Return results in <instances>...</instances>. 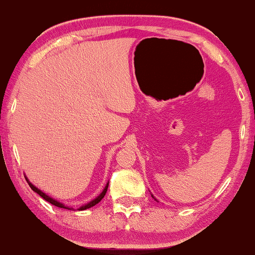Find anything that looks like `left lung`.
Here are the masks:
<instances>
[{
	"mask_svg": "<svg viewBox=\"0 0 255 255\" xmlns=\"http://www.w3.org/2000/svg\"><path fill=\"white\" fill-rule=\"evenodd\" d=\"M151 198H153V199H155V198H154V195H151ZM156 200V199H155Z\"/></svg>",
	"mask_w": 255,
	"mask_h": 255,
	"instance_id": "1",
	"label": "left lung"
}]
</instances>
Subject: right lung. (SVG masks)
Here are the masks:
<instances>
[{
	"label": "right lung",
	"instance_id": "obj_1",
	"mask_svg": "<svg viewBox=\"0 0 255 255\" xmlns=\"http://www.w3.org/2000/svg\"><path fill=\"white\" fill-rule=\"evenodd\" d=\"M24 178H25V180H27V182H28L29 187H30V188L33 189V191H34L35 193H37V194L40 195L41 198H43L44 200H46V201L49 202V204L54 205V206H56V207H60V208H64V209H74L73 207H69V206H66L64 204H62V202L57 201L56 199L51 198V196H49L48 194H46V193H44V192H42L41 189H38L36 186H34L33 183H31L30 181H29L28 178H27V176H25V175H24ZM107 188H108V183H107V185H106V187L104 188V191H102L101 194H100L99 196H96V198H95L94 200H92V201L88 202V204L83 205V206H81V207H80V208H77V211H85V209H87V208H90V207H93V206H95L96 204H99V202L101 201L102 199H104V196L106 195V193H107Z\"/></svg>",
	"mask_w": 255,
	"mask_h": 255
}]
</instances>
